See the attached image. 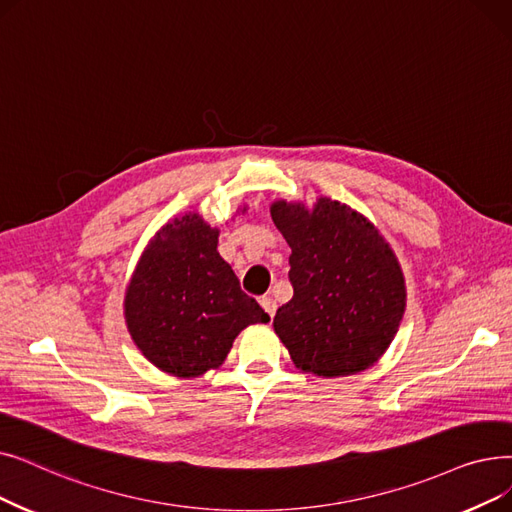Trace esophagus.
Instances as JSON below:
<instances>
[{
  "instance_id": "34e87169",
  "label": "esophagus",
  "mask_w": 512,
  "mask_h": 512,
  "mask_svg": "<svg viewBox=\"0 0 512 512\" xmlns=\"http://www.w3.org/2000/svg\"><path fill=\"white\" fill-rule=\"evenodd\" d=\"M259 303L265 309V314H268L270 318H274V314H276V301L270 295H265V297L259 299Z\"/></svg>"
}]
</instances>
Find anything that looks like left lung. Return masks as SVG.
<instances>
[{"label": "left lung", "mask_w": 512, "mask_h": 512, "mask_svg": "<svg viewBox=\"0 0 512 512\" xmlns=\"http://www.w3.org/2000/svg\"><path fill=\"white\" fill-rule=\"evenodd\" d=\"M276 228L291 247L293 299L274 330L297 368L347 376L391 345L406 309V282L389 242L351 207L318 198L314 209L276 201Z\"/></svg>", "instance_id": "left-lung-1"}]
</instances>
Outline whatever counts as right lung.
<instances>
[{"instance_id": "obj_1", "label": "right lung", "mask_w": 512, "mask_h": 512, "mask_svg": "<svg viewBox=\"0 0 512 512\" xmlns=\"http://www.w3.org/2000/svg\"><path fill=\"white\" fill-rule=\"evenodd\" d=\"M217 236L198 213L175 217L150 240L125 293L133 343L148 362L182 379L221 366L240 330L270 322L240 291L217 253Z\"/></svg>"}]
</instances>
